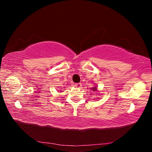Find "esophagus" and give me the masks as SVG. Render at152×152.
I'll use <instances>...</instances> for the list:
<instances>
[{
	"label": "esophagus",
	"mask_w": 152,
	"mask_h": 152,
	"mask_svg": "<svg viewBox=\"0 0 152 152\" xmlns=\"http://www.w3.org/2000/svg\"><path fill=\"white\" fill-rule=\"evenodd\" d=\"M74 86L76 87V88H80V87L82 86V84L81 83H76V84H75Z\"/></svg>",
	"instance_id": "esophagus-1"
}]
</instances>
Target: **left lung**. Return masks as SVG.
I'll return each mask as SVG.
<instances>
[{"instance_id": "obj_1", "label": "left lung", "mask_w": 152, "mask_h": 152, "mask_svg": "<svg viewBox=\"0 0 152 152\" xmlns=\"http://www.w3.org/2000/svg\"><path fill=\"white\" fill-rule=\"evenodd\" d=\"M91 90H92V91H97V88H96V86H95V87H92V88H91Z\"/></svg>"}]
</instances>
